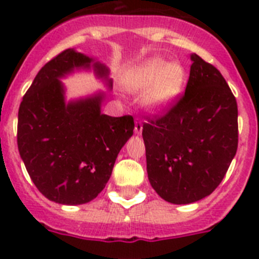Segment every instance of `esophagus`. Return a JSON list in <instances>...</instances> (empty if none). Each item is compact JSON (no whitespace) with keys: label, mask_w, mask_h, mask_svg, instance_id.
Masks as SVG:
<instances>
[{"label":"esophagus","mask_w":259,"mask_h":259,"mask_svg":"<svg viewBox=\"0 0 259 259\" xmlns=\"http://www.w3.org/2000/svg\"><path fill=\"white\" fill-rule=\"evenodd\" d=\"M141 132H143V122L137 119L136 123H135V134L141 135Z\"/></svg>","instance_id":"esophagus-1"}]
</instances>
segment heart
I'll use <instances>...</instances> for the list:
<instances>
[{
  "mask_svg": "<svg viewBox=\"0 0 259 259\" xmlns=\"http://www.w3.org/2000/svg\"><path fill=\"white\" fill-rule=\"evenodd\" d=\"M187 72L179 62L152 57L125 72L123 87L127 92L143 95V105L149 113L170 110L182 96Z\"/></svg>",
  "mask_w": 259,
  "mask_h": 259,
  "instance_id": "b5f03b06",
  "label": "heart"
}]
</instances>
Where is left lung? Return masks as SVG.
<instances>
[{
	"instance_id": "8db88e82",
	"label": "left lung",
	"mask_w": 259,
	"mask_h": 259,
	"mask_svg": "<svg viewBox=\"0 0 259 259\" xmlns=\"http://www.w3.org/2000/svg\"><path fill=\"white\" fill-rule=\"evenodd\" d=\"M180 101L143 125L146 171L159 197L175 205L196 202L221 184L236 154L237 104L224 77L192 54Z\"/></svg>"
}]
</instances>
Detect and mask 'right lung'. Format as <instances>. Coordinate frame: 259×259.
<instances>
[{
	"label": "right lung",
	"instance_id": "obj_1",
	"mask_svg": "<svg viewBox=\"0 0 259 259\" xmlns=\"http://www.w3.org/2000/svg\"><path fill=\"white\" fill-rule=\"evenodd\" d=\"M76 71H93L113 89L104 63L67 49L38 71L18 113V149L28 175L48 200L62 205L97 197L135 128L131 115L101 113L104 92L67 101L61 80Z\"/></svg>",
	"mask_w": 259,
	"mask_h": 259
}]
</instances>
